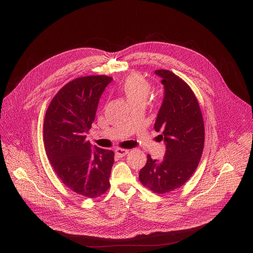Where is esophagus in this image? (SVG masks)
Listing matches in <instances>:
<instances>
[{"mask_svg": "<svg viewBox=\"0 0 253 253\" xmlns=\"http://www.w3.org/2000/svg\"><path fill=\"white\" fill-rule=\"evenodd\" d=\"M115 153H116V155H117L118 157H124V156H126V155L129 153V151L126 150V149L118 148V149L115 150Z\"/></svg>", "mask_w": 253, "mask_h": 253, "instance_id": "34e87169", "label": "esophagus"}]
</instances>
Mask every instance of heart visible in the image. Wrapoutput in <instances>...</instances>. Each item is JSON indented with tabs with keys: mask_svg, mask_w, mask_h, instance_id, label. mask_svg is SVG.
Masks as SVG:
<instances>
[{
	"mask_svg": "<svg viewBox=\"0 0 253 253\" xmlns=\"http://www.w3.org/2000/svg\"><path fill=\"white\" fill-rule=\"evenodd\" d=\"M120 91L125 95L131 105L145 103L151 91V85L142 75L132 73L120 85Z\"/></svg>",
	"mask_w": 253,
	"mask_h": 253,
	"instance_id": "1",
	"label": "heart"
}]
</instances>
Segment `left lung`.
<instances>
[{"label": "left lung", "instance_id": "8db88e82", "mask_svg": "<svg viewBox=\"0 0 253 253\" xmlns=\"http://www.w3.org/2000/svg\"><path fill=\"white\" fill-rule=\"evenodd\" d=\"M164 86V98L154 129L161 131L166 151L157 161L147 156L140 172L141 183L155 193L181 187L196 170L204 147V122L191 88L168 70H156Z\"/></svg>", "mask_w": 253, "mask_h": 253}]
</instances>
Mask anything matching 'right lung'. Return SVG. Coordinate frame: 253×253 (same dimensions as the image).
<instances>
[{"mask_svg": "<svg viewBox=\"0 0 253 253\" xmlns=\"http://www.w3.org/2000/svg\"><path fill=\"white\" fill-rule=\"evenodd\" d=\"M112 78L80 77L66 84L53 98L44 120V144L58 178L70 190L96 198L110 187L114 152L86 140L98 103Z\"/></svg>", "mask_w": 253, "mask_h": 253, "instance_id": "obj_1", "label": "right lung"}]
</instances>
